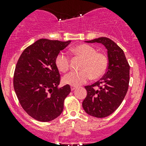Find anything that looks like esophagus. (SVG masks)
Listing matches in <instances>:
<instances>
[{"mask_svg": "<svg viewBox=\"0 0 146 146\" xmlns=\"http://www.w3.org/2000/svg\"><path fill=\"white\" fill-rule=\"evenodd\" d=\"M76 88H77V87H76V86H73V85H71V86H70V89H71L72 91L75 90Z\"/></svg>", "mask_w": 146, "mask_h": 146, "instance_id": "esophagus-1", "label": "esophagus"}]
</instances>
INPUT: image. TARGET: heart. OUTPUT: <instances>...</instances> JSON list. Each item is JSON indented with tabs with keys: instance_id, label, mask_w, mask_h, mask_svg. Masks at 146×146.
<instances>
[{
	"instance_id": "obj_1",
	"label": "heart",
	"mask_w": 146,
	"mask_h": 146,
	"mask_svg": "<svg viewBox=\"0 0 146 146\" xmlns=\"http://www.w3.org/2000/svg\"><path fill=\"white\" fill-rule=\"evenodd\" d=\"M73 52L84 59L80 71H71L64 77V82L73 86L85 83L91 78L98 79L105 73L108 59L104 54L97 52L94 47L88 44H80L73 47ZM55 64L59 71L66 73L70 68L69 57L64 53L57 55Z\"/></svg>"
}]
</instances>
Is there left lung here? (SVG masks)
<instances>
[{
    "instance_id": "obj_1",
    "label": "left lung",
    "mask_w": 146,
    "mask_h": 146,
    "mask_svg": "<svg viewBox=\"0 0 146 146\" xmlns=\"http://www.w3.org/2000/svg\"><path fill=\"white\" fill-rule=\"evenodd\" d=\"M85 42L100 43L107 50V72L98 82L85 87L87 96L82 102L87 114L103 118L112 114L124 99L129 88L130 66L123 50L109 38L100 37Z\"/></svg>"
}]
</instances>
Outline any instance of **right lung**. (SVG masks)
I'll list each match as a JSON object with an SVG mask.
<instances>
[{
    "instance_id": "1",
    "label": "right lung",
    "mask_w": 146,
    "mask_h": 146,
    "mask_svg": "<svg viewBox=\"0 0 146 146\" xmlns=\"http://www.w3.org/2000/svg\"><path fill=\"white\" fill-rule=\"evenodd\" d=\"M70 43L40 39L27 47L17 61L13 78L17 99L23 110L39 121L57 118L70 92L69 85L58 88L60 74L55 64L57 55Z\"/></svg>"
}]
</instances>
